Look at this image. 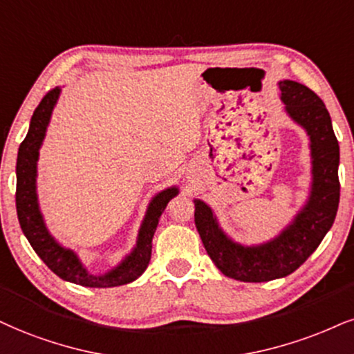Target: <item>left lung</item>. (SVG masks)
I'll return each instance as SVG.
<instances>
[{
    "label": "left lung",
    "instance_id": "8db88e82",
    "mask_svg": "<svg viewBox=\"0 0 354 354\" xmlns=\"http://www.w3.org/2000/svg\"><path fill=\"white\" fill-rule=\"evenodd\" d=\"M279 88L287 113L310 136L313 184L304 210L276 239L246 248L226 238L212 208L195 200V225L208 256L225 276L243 282H268L299 269L328 233L339 203V146L328 110L315 91L302 84L283 80Z\"/></svg>",
    "mask_w": 354,
    "mask_h": 354
}]
</instances>
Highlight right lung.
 <instances>
[{"instance_id": "obj_1", "label": "right lung", "mask_w": 354, "mask_h": 354, "mask_svg": "<svg viewBox=\"0 0 354 354\" xmlns=\"http://www.w3.org/2000/svg\"><path fill=\"white\" fill-rule=\"evenodd\" d=\"M60 88L55 86L44 95L39 106L34 110L30 118V126L28 136L21 142L19 152H17L16 164V210L17 220H19L21 230L28 238L32 250L46 263L52 272L57 274L64 281L78 283L85 287H116L129 283L141 276L146 270L151 261L152 251V236L159 223V216L162 215L167 203L178 194L176 187L160 192L152 200L147 208L146 218H144L141 230H139L138 244L134 251L118 266L116 269L110 270L104 276H90L84 266L78 261L77 254L71 250H64L55 243L44 225L42 215L39 212L37 195H36V167L39 147H41L46 128L49 124L50 113L59 98Z\"/></svg>"}]
</instances>
